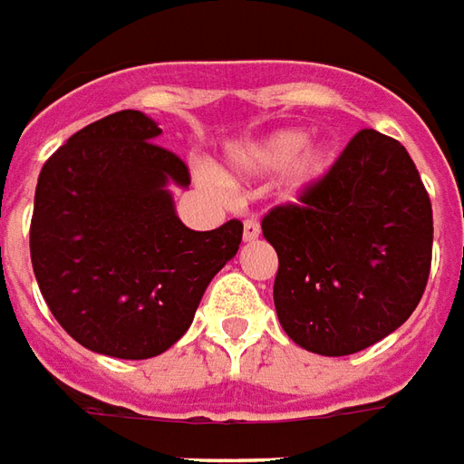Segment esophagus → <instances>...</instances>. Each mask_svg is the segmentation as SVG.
Listing matches in <instances>:
<instances>
[{
  "instance_id": "34e87169",
  "label": "esophagus",
  "mask_w": 464,
  "mask_h": 464,
  "mask_svg": "<svg viewBox=\"0 0 464 464\" xmlns=\"http://www.w3.org/2000/svg\"><path fill=\"white\" fill-rule=\"evenodd\" d=\"M261 227L256 219H245V242H254V239H259Z\"/></svg>"
}]
</instances>
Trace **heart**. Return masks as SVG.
I'll use <instances>...</instances> for the list:
<instances>
[{
	"label": "heart",
	"mask_w": 464,
	"mask_h": 464,
	"mask_svg": "<svg viewBox=\"0 0 464 464\" xmlns=\"http://www.w3.org/2000/svg\"><path fill=\"white\" fill-rule=\"evenodd\" d=\"M333 159V149L323 141L311 144L303 129H281L254 144H246L245 149H237L232 153V173L239 179H259L288 165L284 193L288 198H298L325 176Z\"/></svg>",
	"instance_id": "b5f03b06"
}]
</instances>
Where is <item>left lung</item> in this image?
Listing matches in <instances>:
<instances>
[{
    "instance_id": "left-lung-1",
    "label": "left lung",
    "mask_w": 464,
    "mask_h": 464,
    "mask_svg": "<svg viewBox=\"0 0 464 464\" xmlns=\"http://www.w3.org/2000/svg\"><path fill=\"white\" fill-rule=\"evenodd\" d=\"M274 305L303 350L343 357L401 327L426 291L433 208L396 139L362 129L325 176L261 219Z\"/></svg>"
}]
</instances>
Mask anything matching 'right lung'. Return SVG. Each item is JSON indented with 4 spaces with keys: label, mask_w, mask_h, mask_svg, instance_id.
Wrapping results in <instances>:
<instances>
[{
    "label": "right lung",
    "mask_w": 464,
    "mask_h": 464,
    "mask_svg": "<svg viewBox=\"0 0 464 464\" xmlns=\"http://www.w3.org/2000/svg\"><path fill=\"white\" fill-rule=\"evenodd\" d=\"M159 134L137 110L87 124L44 163L34 198L31 264L48 308L75 343L120 360L179 343L242 242L239 219L210 232L180 222L169 186L190 173Z\"/></svg>",
    "instance_id": "1"
}]
</instances>
